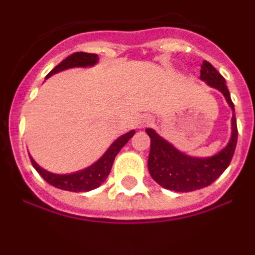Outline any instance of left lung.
Segmentation results:
<instances>
[{
  "label": "left lung",
  "mask_w": 255,
  "mask_h": 255,
  "mask_svg": "<svg viewBox=\"0 0 255 255\" xmlns=\"http://www.w3.org/2000/svg\"><path fill=\"white\" fill-rule=\"evenodd\" d=\"M200 79L222 92L234 111V103L224 76L208 61H204L202 65ZM145 131L150 138V152L148 158V170L150 176L164 189L173 191H193L211 185L229 167L238 143L235 115H233V135L227 147L209 158L189 157L179 152L152 129H147Z\"/></svg>",
  "instance_id": "left-lung-1"
}]
</instances>
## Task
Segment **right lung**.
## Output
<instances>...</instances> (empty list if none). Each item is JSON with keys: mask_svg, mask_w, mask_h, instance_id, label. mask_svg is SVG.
Returning a JSON list of instances; mask_svg holds the SVG:
<instances>
[{"mask_svg": "<svg viewBox=\"0 0 255 255\" xmlns=\"http://www.w3.org/2000/svg\"><path fill=\"white\" fill-rule=\"evenodd\" d=\"M97 61H98V56L96 53L75 52V53H73V55H70L69 57L65 58L61 64H58L46 76V79L53 75V74L58 73V71L70 69V67L92 66V65L97 64ZM134 134L135 131L132 130V131L126 132L125 135L120 136L117 140H115V143H112L111 147L108 148V150L101 157V159H98L93 166L85 168V170L80 171V172L70 173V175H56V173H51L48 171L43 170V168H40L31 157L30 161L31 164H33V167L37 170V172L48 184H51L52 186L67 191H89L92 189L98 188L107 179L108 173H110V171L112 168V164H114L115 157H116L117 153L120 152L121 148L129 141V139L132 138Z\"/></svg>", "mask_w": 255, "mask_h": 255, "instance_id": "1", "label": "right lung"}]
</instances>
